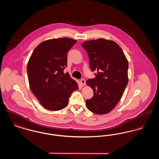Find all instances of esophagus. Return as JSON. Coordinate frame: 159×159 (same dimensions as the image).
Instances as JSON below:
<instances>
[{
	"label": "esophagus",
	"instance_id": "1",
	"mask_svg": "<svg viewBox=\"0 0 159 159\" xmlns=\"http://www.w3.org/2000/svg\"><path fill=\"white\" fill-rule=\"evenodd\" d=\"M80 85L82 86H84L86 85V82H85V80L84 79H81L80 80Z\"/></svg>",
	"mask_w": 159,
	"mask_h": 159
}]
</instances>
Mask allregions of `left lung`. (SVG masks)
<instances>
[{"instance_id":"8db88e82","label":"left lung","mask_w":159,"mask_h":159,"mask_svg":"<svg viewBox=\"0 0 159 159\" xmlns=\"http://www.w3.org/2000/svg\"><path fill=\"white\" fill-rule=\"evenodd\" d=\"M88 54L90 68L95 77L86 83L93 96L86 101V106L93 113L110 112L121 99L128 83V61L121 48L113 40L98 39L83 42Z\"/></svg>"}]
</instances>
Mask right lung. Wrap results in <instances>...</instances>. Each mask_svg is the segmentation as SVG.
Here are the masks:
<instances>
[{
  "label": "right lung",
  "mask_w": 159,
  "mask_h": 159,
  "mask_svg": "<svg viewBox=\"0 0 159 159\" xmlns=\"http://www.w3.org/2000/svg\"><path fill=\"white\" fill-rule=\"evenodd\" d=\"M77 42L70 38H58L42 42L34 49L27 64L31 91L46 109L57 111L68 105V99L78 84L64 70L67 54Z\"/></svg>",
  "instance_id": "right-lung-1"
}]
</instances>
